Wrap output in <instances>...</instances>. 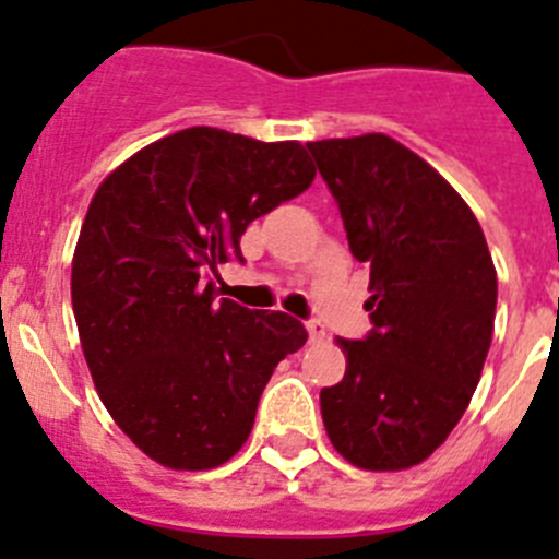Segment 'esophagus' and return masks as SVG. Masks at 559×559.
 <instances>
[{"label":"esophagus","mask_w":559,"mask_h":559,"mask_svg":"<svg viewBox=\"0 0 559 559\" xmlns=\"http://www.w3.org/2000/svg\"><path fill=\"white\" fill-rule=\"evenodd\" d=\"M307 335H310V341L313 343H319V341H324V335H326V330H324V324H321L319 319H313V321H307Z\"/></svg>","instance_id":"esophagus-1"}]
</instances>
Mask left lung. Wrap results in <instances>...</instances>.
Masks as SVG:
<instances>
[{"mask_svg": "<svg viewBox=\"0 0 559 559\" xmlns=\"http://www.w3.org/2000/svg\"><path fill=\"white\" fill-rule=\"evenodd\" d=\"M307 150L352 254L371 271V332L337 337L346 373L321 388L326 435L357 468H409L449 438L477 391L493 337V260L460 193L393 138Z\"/></svg>", "mask_w": 559, "mask_h": 559, "instance_id": "1", "label": "left lung"}]
</instances>
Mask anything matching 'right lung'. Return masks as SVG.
I'll list each match as a JSON object with an SVG mask.
<instances>
[{
    "mask_svg": "<svg viewBox=\"0 0 559 559\" xmlns=\"http://www.w3.org/2000/svg\"><path fill=\"white\" fill-rule=\"evenodd\" d=\"M316 179L305 146L191 127L121 163L91 199L71 305L91 377L121 432L166 468L207 471L246 443L301 321L218 299L254 218Z\"/></svg>",
    "mask_w": 559,
    "mask_h": 559,
    "instance_id": "add662e5",
    "label": "right lung"
}]
</instances>
